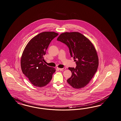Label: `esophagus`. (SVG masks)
Instances as JSON below:
<instances>
[{
    "label": "esophagus",
    "mask_w": 121,
    "mask_h": 121,
    "mask_svg": "<svg viewBox=\"0 0 121 121\" xmlns=\"http://www.w3.org/2000/svg\"><path fill=\"white\" fill-rule=\"evenodd\" d=\"M59 70H60V71H63V70H65V68H59Z\"/></svg>",
    "instance_id": "obj_1"
}]
</instances>
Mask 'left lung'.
Here are the masks:
<instances>
[{
  "label": "left lung",
  "instance_id": "obj_1",
  "mask_svg": "<svg viewBox=\"0 0 121 121\" xmlns=\"http://www.w3.org/2000/svg\"><path fill=\"white\" fill-rule=\"evenodd\" d=\"M57 40L68 46L70 56L77 64L75 68L69 67L72 75L67 82L73 88H84L98 69L99 59L95 47L85 36L76 32L62 33Z\"/></svg>",
  "mask_w": 121,
  "mask_h": 121
}]
</instances>
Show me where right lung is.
<instances>
[{"instance_id":"obj_1","label":"right lung","mask_w":121,"mask_h":121,"mask_svg":"<svg viewBox=\"0 0 121 121\" xmlns=\"http://www.w3.org/2000/svg\"><path fill=\"white\" fill-rule=\"evenodd\" d=\"M58 35L54 32L40 33L30 40L23 51L21 59L22 70L35 86H46L56 72L55 68L43 63V56L50 42Z\"/></svg>"}]
</instances>
